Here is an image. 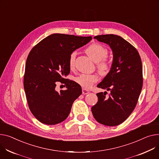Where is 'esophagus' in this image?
<instances>
[{
	"instance_id": "34e87169",
	"label": "esophagus",
	"mask_w": 159,
	"mask_h": 159,
	"mask_svg": "<svg viewBox=\"0 0 159 159\" xmlns=\"http://www.w3.org/2000/svg\"><path fill=\"white\" fill-rule=\"evenodd\" d=\"M89 93V91L87 89H82V94H87Z\"/></svg>"
}]
</instances>
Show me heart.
I'll return each mask as SVG.
<instances>
[{"label": "heart", "instance_id": "heart-1", "mask_svg": "<svg viewBox=\"0 0 159 159\" xmlns=\"http://www.w3.org/2000/svg\"><path fill=\"white\" fill-rule=\"evenodd\" d=\"M86 54L93 59L94 62H98V69L103 73H107L111 68L110 62L106 57L108 51L106 47L98 43H93L89 45L86 48ZM76 52H71L68 59V65L70 68L73 69L75 66V60ZM75 82L83 89H89L93 84L98 80V75L96 73L94 74H81L75 79Z\"/></svg>", "mask_w": 159, "mask_h": 159}]
</instances>
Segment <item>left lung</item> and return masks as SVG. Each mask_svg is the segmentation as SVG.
I'll use <instances>...</instances> for the list:
<instances>
[{
    "label": "left lung",
    "instance_id": "obj_1",
    "mask_svg": "<svg viewBox=\"0 0 159 159\" xmlns=\"http://www.w3.org/2000/svg\"><path fill=\"white\" fill-rule=\"evenodd\" d=\"M111 47L113 60L107 75L97 87L110 91L97 94L98 102L91 108L94 119L109 126L118 125L135 109L143 88L142 62L136 48L127 41L114 34L94 37Z\"/></svg>",
    "mask_w": 159,
    "mask_h": 159
}]
</instances>
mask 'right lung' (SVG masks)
Wrapping results in <instances>:
<instances>
[{
  "label": "right lung",
  "mask_w": 159,
  "mask_h": 159,
  "mask_svg": "<svg viewBox=\"0 0 159 159\" xmlns=\"http://www.w3.org/2000/svg\"><path fill=\"white\" fill-rule=\"evenodd\" d=\"M91 39V36L52 34L30 50L24 87L30 111L42 123L56 125L67 118L73 102L82 93L77 82L65 79L70 71L69 56ZM56 81L65 83L67 89L57 92Z\"/></svg>",
  "instance_id": "add662e5"
}]
</instances>
